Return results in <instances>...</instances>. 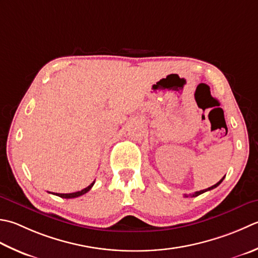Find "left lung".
I'll use <instances>...</instances> for the list:
<instances>
[{
	"mask_svg": "<svg viewBox=\"0 0 258 258\" xmlns=\"http://www.w3.org/2000/svg\"><path fill=\"white\" fill-rule=\"evenodd\" d=\"M225 179V176L223 179H221L219 182H217L216 184H214V185H211V186H209L208 189H204V190H200V191H197V192H195V194H190V195H184V198H188V197H197V196H199V195H201V194H204V192H206V191H209V190H213V189H215V188H217V186H218L221 182H223V180Z\"/></svg>",
	"mask_w": 258,
	"mask_h": 258,
	"instance_id": "left-lung-1",
	"label": "left lung"
}]
</instances>
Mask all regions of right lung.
<instances>
[{"label":"right lung","instance_id":"obj_1","mask_svg":"<svg viewBox=\"0 0 258 258\" xmlns=\"http://www.w3.org/2000/svg\"><path fill=\"white\" fill-rule=\"evenodd\" d=\"M94 183H95V181L93 183H90L87 188H85V189H83V190H80V191H77V192H73V194H53V195H55V196H58V197H61V198H64V199H70V198H77V197H80V196H83V195H85L86 192H88V191L92 189V186L94 185Z\"/></svg>","mask_w":258,"mask_h":258}]
</instances>
